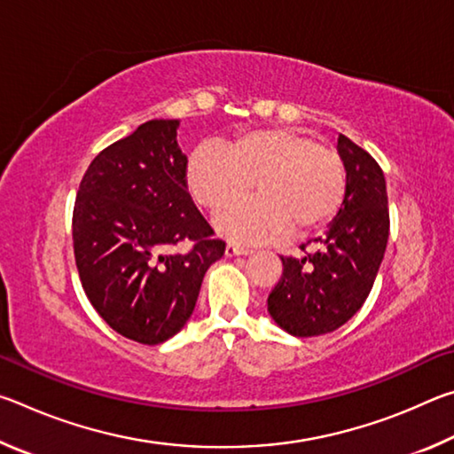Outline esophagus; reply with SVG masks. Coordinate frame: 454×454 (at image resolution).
I'll use <instances>...</instances> for the list:
<instances>
[{"mask_svg": "<svg viewBox=\"0 0 454 454\" xmlns=\"http://www.w3.org/2000/svg\"><path fill=\"white\" fill-rule=\"evenodd\" d=\"M250 248H244L240 244H234V242H228L226 244V256H244V254H250Z\"/></svg>", "mask_w": 454, "mask_h": 454, "instance_id": "obj_1", "label": "esophagus"}]
</instances>
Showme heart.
I'll return each instance as SVG.
<instances>
[{
    "mask_svg": "<svg viewBox=\"0 0 454 454\" xmlns=\"http://www.w3.org/2000/svg\"><path fill=\"white\" fill-rule=\"evenodd\" d=\"M192 198L218 212L256 184L258 198L218 218V228L240 242H278L328 226L347 198V170L334 150L288 128H260L224 145L204 144L190 153Z\"/></svg>",
    "mask_w": 454,
    "mask_h": 454,
    "instance_id": "1",
    "label": "heart"
}]
</instances>
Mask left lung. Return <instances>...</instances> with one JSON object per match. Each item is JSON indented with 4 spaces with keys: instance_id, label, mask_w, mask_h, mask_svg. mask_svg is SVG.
I'll return each instance as SVG.
<instances>
[{
    "instance_id": "8db88e82",
    "label": "left lung",
    "mask_w": 454,
    "mask_h": 454,
    "mask_svg": "<svg viewBox=\"0 0 454 454\" xmlns=\"http://www.w3.org/2000/svg\"><path fill=\"white\" fill-rule=\"evenodd\" d=\"M347 170V198L318 248L301 258L280 256L282 276L268 296V312L292 336H320L340 328L364 304L388 242V196L376 160L338 136ZM304 250V246H301Z\"/></svg>"
}]
</instances>
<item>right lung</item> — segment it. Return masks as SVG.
<instances>
[{
	"mask_svg": "<svg viewBox=\"0 0 454 454\" xmlns=\"http://www.w3.org/2000/svg\"><path fill=\"white\" fill-rule=\"evenodd\" d=\"M178 120H150L91 160L75 196L72 236L80 280L118 334L160 344L194 312L226 242L192 202ZM192 241L188 253H176Z\"/></svg>",
	"mask_w": 454,
	"mask_h": 454,
	"instance_id": "obj_1",
	"label": "right lung"
}]
</instances>
